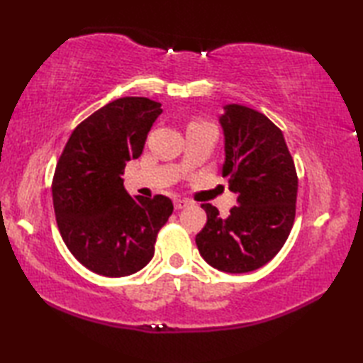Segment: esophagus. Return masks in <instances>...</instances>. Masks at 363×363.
Segmentation results:
<instances>
[{"label":"esophagus","instance_id":"esophagus-1","mask_svg":"<svg viewBox=\"0 0 363 363\" xmlns=\"http://www.w3.org/2000/svg\"><path fill=\"white\" fill-rule=\"evenodd\" d=\"M173 204H174V209L176 211H181V209H184V207L190 206V201H187V199H182V198H176L174 201H173Z\"/></svg>","mask_w":363,"mask_h":363}]
</instances>
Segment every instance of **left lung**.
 Wrapping results in <instances>:
<instances>
[{
	"instance_id": "obj_1",
	"label": "left lung",
	"mask_w": 363,
	"mask_h": 363,
	"mask_svg": "<svg viewBox=\"0 0 363 363\" xmlns=\"http://www.w3.org/2000/svg\"><path fill=\"white\" fill-rule=\"evenodd\" d=\"M223 177L237 195L228 218L203 204L207 223L196 235L201 257L225 273H248L281 251L295 221L298 176L282 130L242 104L223 106Z\"/></svg>"
}]
</instances>
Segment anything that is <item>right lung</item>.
I'll return each instance as SVG.
<instances>
[{"label": "right lung", "instance_id": "1", "mask_svg": "<svg viewBox=\"0 0 363 363\" xmlns=\"http://www.w3.org/2000/svg\"><path fill=\"white\" fill-rule=\"evenodd\" d=\"M160 103L125 96L106 104L76 128L52 177V204L67 248L90 272L121 277L140 272L154 256L172 199L130 196L121 174L140 157Z\"/></svg>", "mask_w": 363, "mask_h": 363}]
</instances>
